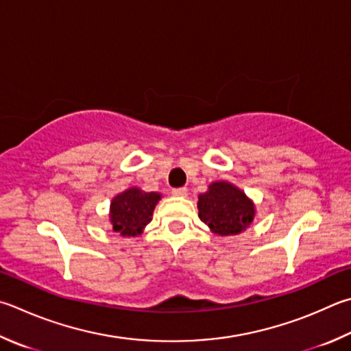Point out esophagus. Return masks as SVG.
<instances>
[{
  "label": "esophagus",
  "instance_id": "obj_1",
  "mask_svg": "<svg viewBox=\"0 0 351 351\" xmlns=\"http://www.w3.org/2000/svg\"><path fill=\"white\" fill-rule=\"evenodd\" d=\"M171 195L178 196V197H186L189 195V190L186 187H180V189H173L171 190Z\"/></svg>",
  "mask_w": 351,
  "mask_h": 351
}]
</instances>
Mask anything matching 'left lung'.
Wrapping results in <instances>:
<instances>
[{"label": "left lung", "mask_w": 351, "mask_h": 351, "mask_svg": "<svg viewBox=\"0 0 351 351\" xmlns=\"http://www.w3.org/2000/svg\"><path fill=\"white\" fill-rule=\"evenodd\" d=\"M199 219L219 237L239 234L253 224L256 206L244 190L228 181L208 184L207 192L197 196Z\"/></svg>", "instance_id": "obj_1"}]
</instances>
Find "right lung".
Listing matches in <instances>:
<instances>
[{
  "label": "right lung",
  "instance_id": "add662e5",
  "mask_svg": "<svg viewBox=\"0 0 351 351\" xmlns=\"http://www.w3.org/2000/svg\"><path fill=\"white\" fill-rule=\"evenodd\" d=\"M162 195L129 187L118 193L110 202L109 221L114 233L124 238H135L144 232L152 221L156 204Z\"/></svg>",
  "mask_w": 351,
  "mask_h": 351
}]
</instances>
